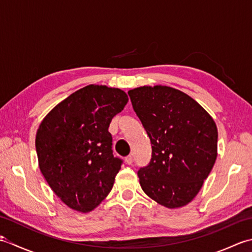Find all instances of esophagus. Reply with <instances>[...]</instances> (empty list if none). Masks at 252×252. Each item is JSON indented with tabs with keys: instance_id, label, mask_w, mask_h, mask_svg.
<instances>
[{
	"instance_id": "1",
	"label": "esophagus",
	"mask_w": 252,
	"mask_h": 252,
	"mask_svg": "<svg viewBox=\"0 0 252 252\" xmlns=\"http://www.w3.org/2000/svg\"><path fill=\"white\" fill-rule=\"evenodd\" d=\"M126 164H132V162H133V157L132 156H127V157H126Z\"/></svg>"
}]
</instances>
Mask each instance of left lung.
<instances>
[{"instance_id": "obj_1", "label": "left lung", "mask_w": 252, "mask_h": 252, "mask_svg": "<svg viewBox=\"0 0 252 252\" xmlns=\"http://www.w3.org/2000/svg\"><path fill=\"white\" fill-rule=\"evenodd\" d=\"M127 94L153 149L151 162L137 172L142 189L163 207L186 206L215 165V120L190 96L165 85H144Z\"/></svg>"}]
</instances>
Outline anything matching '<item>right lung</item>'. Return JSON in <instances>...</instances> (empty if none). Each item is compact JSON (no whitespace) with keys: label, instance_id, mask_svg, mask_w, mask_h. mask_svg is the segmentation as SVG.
<instances>
[{"label":"right lung","instance_id":"1","mask_svg":"<svg viewBox=\"0 0 252 252\" xmlns=\"http://www.w3.org/2000/svg\"><path fill=\"white\" fill-rule=\"evenodd\" d=\"M125 91L90 84L56 105L35 135L47 184L73 210L92 211L109 194L122 160L112 155L111 119L123 110Z\"/></svg>","mask_w":252,"mask_h":252}]
</instances>
